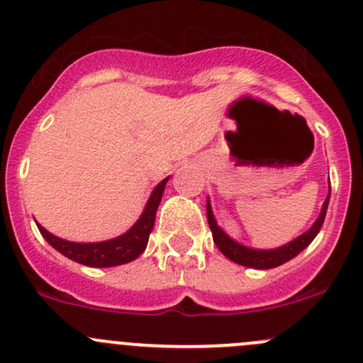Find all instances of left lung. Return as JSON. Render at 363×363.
I'll return each instance as SVG.
<instances>
[{
    "instance_id": "obj_1",
    "label": "left lung",
    "mask_w": 363,
    "mask_h": 363,
    "mask_svg": "<svg viewBox=\"0 0 363 363\" xmlns=\"http://www.w3.org/2000/svg\"><path fill=\"white\" fill-rule=\"evenodd\" d=\"M328 202H330V189H328V195L325 199L323 207H321L320 216H318L316 221L313 223L307 232H303L302 235H298L296 239L291 240V242L284 244V246L276 247V250H255V247H247L244 244L237 242L232 237L226 235L221 228L218 226V221H216L214 214H212L211 202L207 199V221L208 226H211L212 239H214V244L218 246V250L223 252L228 259L239 263V265L251 267V269H274V267H279L283 263L290 262L291 258H295L298 252H302L314 240V237L318 235V232L321 230L325 221V216H327Z\"/></svg>"
}]
</instances>
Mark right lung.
Wrapping results in <instances>:
<instances>
[{"mask_svg": "<svg viewBox=\"0 0 363 363\" xmlns=\"http://www.w3.org/2000/svg\"><path fill=\"white\" fill-rule=\"evenodd\" d=\"M168 179L170 177L163 179L152 189L151 196H149L147 203H145L144 212L137 219V223L126 233L116 237V239L104 240V242H69V240H65L61 237H56L50 232H47L38 223H36V226H38L43 239L54 250L60 251L61 255H65L67 258L73 259L77 263H82V265L87 267H98V269L130 263L133 259H137L145 251V247H147L149 235H151L152 228H155L156 211H158V205L161 202V196H163Z\"/></svg>", "mask_w": 363, "mask_h": 363, "instance_id": "1", "label": "right lung"}]
</instances>
